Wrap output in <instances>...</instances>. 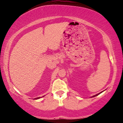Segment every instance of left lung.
<instances>
[{"label": "left lung", "instance_id": "obj_1", "mask_svg": "<svg viewBox=\"0 0 123 123\" xmlns=\"http://www.w3.org/2000/svg\"><path fill=\"white\" fill-rule=\"evenodd\" d=\"M101 92H100V93H98V94H97V95H94V96H92V97H95V96H97V95H98L99 94H100L101 93Z\"/></svg>", "mask_w": 123, "mask_h": 123}]
</instances>
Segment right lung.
I'll list each match as a JSON object with an SVG mask.
<instances>
[{
	"mask_svg": "<svg viewBox=\"0 0 123 123\" xmlns=\"http://www.w3.org/2000/svg\"><path fill=\"white\" fill-rule=\"evenodd\" d=\"M40 98V97H36V98H35V99H38V98Z\"/></svg>",
	"mask_w": 123,
	"mask_h": 123,
	"instance_id": "obj_1",
	"label": "right lung"
}]
</instances>
